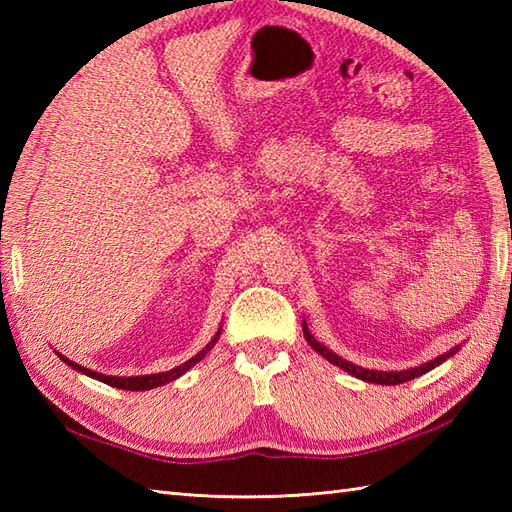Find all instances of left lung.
Masks as SVG:
<instances>
[{"label":"left lung","instance_id":"8db88e82","mask_svg":"<svg viewBox=\"0 0 512 512\" xmlns=\"http://www.w3.org/2000/svg\"><path fill=\"white\" fill-rule=\"evenodd\" d=\"M303 336H306V341L310 343L312 350L319 352V354L325 358V361H330L332 365L341 367L343 372L356 376L358 380H365V383H374V385H400V383H407V380H413V378H418V376H422V374H427V372H431L433 367H438V365H442L444 361H449V358L460 350V345H458V347H453V350L444 352V354H440L438 358H433V361H427V363H422V365H418V367L400 369V372H383V369H367V367H361V365H354V363H350V361H345L343 356L334 354V352L330 350V347H325L323 343H319L317 339H314L312 332L308 330V323H306V321H303Z\"/></svg>","mask_w":512,"mask_h":512}]
</instances>
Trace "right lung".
Returning <instances> with one entry per match:
<instances>
[{"label":"right lung","mask_w":512,"mask_h":512,"mask_svg":"<svg viewBox=\"0 0 512 512\" xmlns=\"http://www.w3.org/2000/svg\"><path fill=\"white\" fill-rule=\"evenodd\" d=\"M220 334H222V325H220V328H217V332L213 334V339H211L209 343H206V347H202V350H200L198 354L191 356L187 363H182V365H178V367L169 369V372H160V374H145V376H105V374L92 372V369L70 361V358H65V356L59 354V352H57V356L61 358V361H63L65 365H70L72 369H76V372H81V374H85V376L101 380V383L110 385V387L125 389V391H147V389H154V387H160V385H167V383H171V380H176V378H180L182 374H187L195 363H200L202 358L213 350V345L217 343V339H220Z\"/></svg>","instance_id":"add662e5"}]
</instances>
